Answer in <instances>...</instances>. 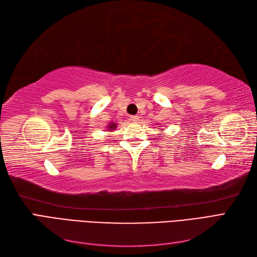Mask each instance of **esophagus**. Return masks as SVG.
Wrapping results in <instances>:
<instances>
[{"instance_id":"esophagus-1","label":"esophagus","mask_w":257,"mask_h":257,"mask_svg":"<svg viewBox=\"0 0 257 257\" xmlns=\"http://www.w3.org/2000/svg\"><path fill=\"white\" fill-rule=\"evenodd\" d=\"M130 118H131V121L137 122V121H138V119H139V116H138V115H131Z\"/></svg>"}]
</instances>
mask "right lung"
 Masks as SVG:
<instances>
[{
	"label": "right lung",
	"mask_w": 257,
	"mask_h": 257,
	"mask_svg": "<svg viewBox=\"0 0 257 257\" xmlns=\"http://www.w3.org/2000/svg\"><path fill=\"white\" fill-rule=\"evenodd\" d=\"M115 127H116L115 123H110L109 125H108V130H109V131H113Z\"/></svg>",
	"instance_id": "add662e5"
}]
</instances>
